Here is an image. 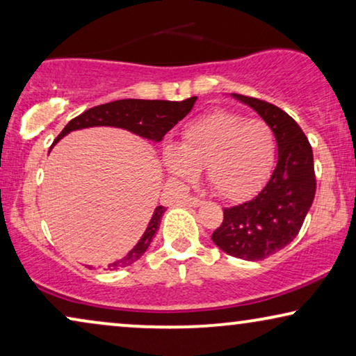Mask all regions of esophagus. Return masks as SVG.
Listing matches in <instances>:
<instances>
[{"label":"esophagus","instance_id":"34e87169","mask_svg":"<svg viewBox=\"0 0 356 356\" xmlns=\"http://www.w3.org/2000/svg\"><path fill=\"white\" fill-rule=\"evenodd\" d=\"M184 202H186L188 206H193V207H197V206H201V204H202L201 197H196V196L186 197V199H184Z\"/></svg>","mask_w":356,"mask_h":356}]
</instances>
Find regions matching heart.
Listing matches in <instances>:
<instances>
[{
  "mask_svg": "<svg viewBox=\"0 0 356 356\" xmlns=\"http://www.w3.org/2000/svg\"><path fill=\"white\" fill-rule=\"evenodd\" d=\"M275 157V136L266 121L217 110L189 123L179 145L163 150L165 167L181 181H193L206 167V178L218 196L238 201L266 181Z\"/></svg>",
  "mask_w": 356,
  "mask_h": 356,
  "instance_id": "b5f03b06",
  "label": "heart"
}]
</instances>
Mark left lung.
Listing matches in <instances>:
<instances>
[{
    "label": "left lung",
    "mask_w": 356,
    "mask_h": 356,
    "mask_svg": "<svg viewBox=\"0 0 356 356\" xmlns=\"http://www.w3.org/2000/svg\"><path fill=\"white\" fill-rule=\"evenodd\" d=\"M274 131L279 157L269 181L251 201L223 209L212 241L238 259L262 261L293 241L316 194L313 149L298 123L279 106L233 94Z\"/></svg>",
    "instance_id": "obj_1"
}]
</instances>
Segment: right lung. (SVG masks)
Returning <instances> with one entry per match:
<instances>
[{"label": "right lung", "instance_id": "1", "mask_svg": "<svg viewBox=\"0 0 356 356\" xmlns=\"http://www.w3.org/2000/svg\"><path fill=\"white\" fill-rule=\"evenodd\" d=\"M196 100L197 97H189V99L183 102L139 99L110 102V104H104L94 106V108L86 110L82 115L72 118L70 123L65 126V129L58 134L55 143H58L63 136L71 133V131L92 128V126H115V128H123L134 134H139L140 138L160 143V140L163 139V136L191 111ZM163 212V206L155 207L154 216L150 218L147 225V230L144 232V235L138 241V245H136L123 259L110 264V270L131 266L144 254L145 250H147L150 245V241H152V238L155 236V232L159 230L160 218H162Z\"/></svg>", "mask_w": 356, "mask_h": 356}]
</instances>
